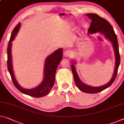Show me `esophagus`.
Wrapping results in <instances>:
<instances>
[{
	"instance_id": "34e87169",
	"label": "esophagus",
	"mask_w": 124,
	"mask_h": 124,
	"mask_svg": "<svg viewBox=\"0 0 124 124\" xmlns=\"http://www.w3.org/2000/svg\"><path fill=\"white\" fill-rule=\"evenodd\" d=\"M72 55V52L70 50H66L63 53V56L64 57H70Z\"/></svg>"
}]
</instances>
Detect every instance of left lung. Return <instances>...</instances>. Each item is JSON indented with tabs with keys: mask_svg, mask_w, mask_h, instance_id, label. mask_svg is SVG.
Listing matches in <instances>:
<instances>
[{
	"mask_svg": "<svg viewBox=\"0 0 124 124\" xmlns=\"http://www.w3.org/2000/svg\"><path fill=\"white\" fill-rule=\"evenodd\" d=\"M86 16L92 20L89 29L88 30V33L93 34V33L100 32L107 39H108L112 43L115 57V67L113 77L110 79L109 82H108L105 85L101 86L92 87L85 84L79 78L74 65V63L71 66L75 84L78 87V89L81 91L86 92V93H96L106 89L107 88L109 87L114 82L116 78L118 68L119 64H120V54H119L118 41H117L116 35L115 34L113 27L109 23V22L106 19L101 17L98 15L95 14H86Z\"/></svg>",
	"mask_w": 124,
	"mask_h": 124,
	"instance_id": "obj_1",
	"label": "left lung"
}]
</instances>
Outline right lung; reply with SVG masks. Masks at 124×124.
<instances>
[{
    "mask_svg": "<svg viewBox=\"0 0 124 124\" xmlns=\"http://www.w3.org/2000/svg\"><path fill=\"white\" fill-rule=\"evenodd\" d=\"M21 23H18L17 25L15 27L11 33V37L8 43V69L11 75L12 82L17 89L22 93L29 95L32 97L39 98L47 95L51 91L55 81V74L58 65L62 60L63 50L62 48L56 50L46 58L44 64V79L40 85L36 87L31 89H23L18 84L15 77L12 64L11 56V41L14 40L17 33L18 32Z\"/></svg>",
    "mask_w": 124,
    "mask_h": 124,
    "instance_id": "right-lung-1",
    "label": "right lung"
}]
</instances>
